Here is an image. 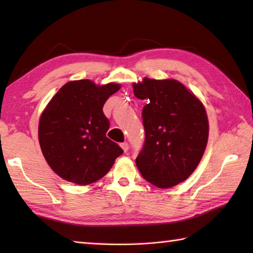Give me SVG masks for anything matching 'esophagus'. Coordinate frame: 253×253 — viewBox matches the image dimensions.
<instances>
[{"instance_id": "34e87169", "label": "esophagus", "mask_w": 253, "mask_h": 253, "mask_svg": "<svg viewBox=\"0 0 253 253\" xmlns=\"http://www.w3.org/2000/svg\"><path fill=\"white\" fill-rule=\"evenodd\" d=\"M121 147L123 148V151L125 152V153L128 151V148H129V146H128L127 143H122V144H121Z\"/></svg>"}]
</instances>
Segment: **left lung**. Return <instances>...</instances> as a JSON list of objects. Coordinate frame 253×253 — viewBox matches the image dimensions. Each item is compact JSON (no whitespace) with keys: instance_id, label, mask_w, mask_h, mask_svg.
I'll list each match as a JSON object with an SVG mask.
<instances>
[{"instance_id":"1","label":"left lung","mask_w":253,"mask_h":253,"mask_svg":"<svg viewBox=\"0 0 253 253\" xmlns=\"http://www.w3.org/2000/svg\"><path fill=\"white\" fill-rule=\"evenodd\" d=\"M146 100L142 117L145 143L136 158L142 176L160 188L182 183L198 168L209 138L207 110L198 97L175 79L144 78L132 84Z\"/></svg>"}]
</instances>
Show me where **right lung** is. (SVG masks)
Instances as JSON below:
<instances>
[{"instance_id":"add662e5","label":"right lung","mask_w":253,"mask_h":253,"mask_svg":"<svg viewBox=\"0 0 253 253\" xmlns=\"http://www.w3.org/2000/svg\"><path fill=\"white\" fill-rule=\"evenodd\" d=\"M121 84L89 79L63 84L42 111L39 143L51 169L68 182L88 185L104 177L123 154L106 137L109 121L102 107Z\"/></svg>"}]
</instances>
